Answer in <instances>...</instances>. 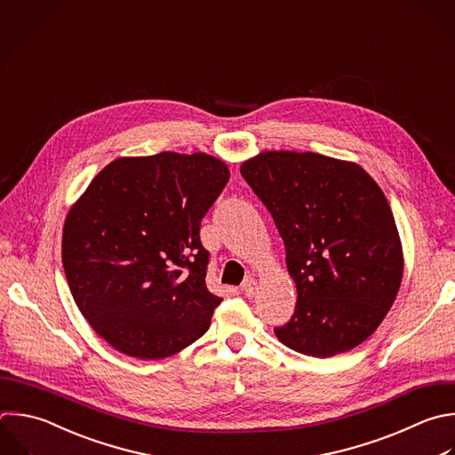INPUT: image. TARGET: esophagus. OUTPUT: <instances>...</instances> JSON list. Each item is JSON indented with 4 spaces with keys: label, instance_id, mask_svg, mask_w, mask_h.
<instances>
[{
    "label": "esophagus",
    "instance_id": "34e87169",
    "mask_svg": "<svg viewBox=\"0 0 455 455\" xmlns=\"http://www.w3.org/2000/svg\"><path fill=\"white\" fill-rule=\"evenodd\" d=\"M242 290H243V293H245L247 297H254V295H256V290H258V281L252 279V277L245 279L243 284H242Z\"/></svg>",
    "mask_w": 455,
    "mask_h": 455
}]
</instances>
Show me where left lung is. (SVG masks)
Masks as SVG:
<instances>
[{"instance_id": "obj_1", "label": "left lung", "mask_w": 455, "mask_h": 455, "mask_svg": "<svg viewBox=\"0 0 455 455\" xmlns=\"http://www.w3.org/2000/svg\"><path fill=\"white\" fill-rule=\"evenodd\" d=\"M242 176L270 212L297 286L288 348L331 357L361 345L393 306L403 252L387 199L357 164L318 153L261 151Z\"/></svg>"}]
</instances>
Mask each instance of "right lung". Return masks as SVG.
Wrapping results in <instances>:
<instances>
[{"label":"right lung","mask_w":455,"mask_h":455,"mask_svg":"<svg viewBox=\"0 0 455 455\" xmlns=\"http://www.w3.org/2000/svg\"><path fill=\"white\" fill-rule=\"evenodd\" d=\"M229 180L206 153L164 151L110 162L71 206L62 263L75 302L116 350L137 359L181 352L220 304L206 286L201 220Z\"/></svg>","instance_id":"right-lung-1"}]
</instances>
